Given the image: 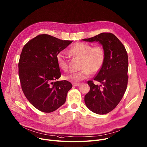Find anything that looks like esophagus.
<instances>
[{"label": "esophagus", "mask_w": 147, "mask_h": 147, "mask_svg": "<svg viewBox=\"0 0 147 147\" xmlns=\"http://www.w3.org/2000/svg\"><path fill=\"white\" fill-rule=\"evenodd\" d=\"M72 85H73V86H75V87H76V86H78L80 85V83L74 82V83H73V84H72Z\"/></svg>", "instance_id": "34e87169"}]
</instances>
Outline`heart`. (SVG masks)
<instances>
[{
  "mask_svg": "<svg viewBox=\"0 0 147 147\" xmlns=\"http://www.w3.org/2000/svg\"><path fill=\"white\" fill-rule=\"evenodd\" d=\"M69 52L74 56L81 59L80 65L81 70L63 76L65 80L71 82H79L88 78L91 73H98L105 60V52L100 45L92 47L87 43L77 42L70 48ZM56 59L60 68L64 71L67 70L68 60L64 52L58 53Z\"/></svg>",
  "mask_w": 147,
  "mask_h": 147,
  "instance_id": "b5f03b06",
  "label": "heart"
}]
</instances>
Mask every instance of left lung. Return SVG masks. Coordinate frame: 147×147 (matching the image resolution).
Listing matches in <instances>:
<instances>
[{"label":"left lung","instance_id":"1","mask_svg":"<svg viewBox=\"0 0 147 147\" xmlns=\"http://www.w3.org/2000/svg\"><path fill=\"white\" fill-rule=\"evenodd\" d=\"M88 42H99L105 52L104 63L94 78L100 82L95 85L88 81L90 91L85 95L87 107L99 115L107 114L116 107L122 99L128 83L129 61L127 51L113 34L103 32L94 37L82 39Z\"/></svg>","mask_w":147,"mask_h":147}]
</instances>
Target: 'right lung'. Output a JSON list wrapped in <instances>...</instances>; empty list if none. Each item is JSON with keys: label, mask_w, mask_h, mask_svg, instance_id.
<instances>
[{"label": "right lung", "mask_w": 147, "mask_h": 147, "mask_svg": "<svg viewBox=\"0 0 147 147\" xmlns=\"http://www.w3.org/2000/svg\"><path fill=\"white\" fill-rule=\"evenodd\" d=\"M72 40L40 34L24 46L18 62V75L23 92L32 105L45 113L63 105L71 82L57 81L61 76L56 56Z\"/></svg>", "instance_id": "add662e5"}]
</instances>
